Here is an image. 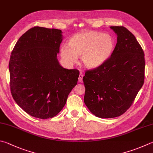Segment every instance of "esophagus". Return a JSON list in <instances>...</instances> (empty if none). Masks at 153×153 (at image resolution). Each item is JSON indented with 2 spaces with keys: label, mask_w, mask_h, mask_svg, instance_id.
I'll return each instance as SVG.
<instances>
[{
  "label": "esophagus",
  "mask_w": 153,
  "mask_h": 153,
  "mask_svg": "<svg viewBox=\"0 0 153 153\" xmlns=\"http://www.w3.org/2000/svg\"><path fill=\"white\" fill-rule=\"evenodd\" d=\"M83 77H84V75H83L82 73L79 74V78H78V81L79 82H82L83 81Z\"/></svg>",
  "instance_id": "esophagus-1"
}]
</instances>
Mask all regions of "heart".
<instances>
[{
    "instance_id": "b5f03b06",
    "label": "heart",
    "mask_w": 153,
    "mask_h": 153,
    "mask_svg": "<svg viewBox=\"0 0 153 153\" xmlns=\"http://www.w3.org/2000/svg\"><path fill=\"white\" fill-rule=\"evenodd\" d=\"M115 42L112 36L97 31H82L72 37L69 46L61 48L62 59L69 65L77 62L82 56V62L88 68H96L109 59L114 50Z\"/></svg>"
}]
</instances>
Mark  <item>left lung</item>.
<instances>
[{
    "label": "left lung",
    "mask_w": 153,
    "mask_h": 153,
    "mask_svg": "<svg viewBox=\"0 0 153 153\" xmlns=\"http://www.w3.org/2000/svg\"><path fill=\"white\" fill-rule=\"evenodd\" d=\"M110 28L118 36L112 55L99 67L85 71L83 77L85 104L101 118L126 112L144 79V53L134 35L123 26Z\"/></svg>",
    "instance_id": "obj_1"
}]
</instances>
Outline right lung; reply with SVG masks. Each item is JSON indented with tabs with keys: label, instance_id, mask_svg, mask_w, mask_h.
I'll list each match as a JSON object with an SVG mask.
<instances>
[{
	"label": "right lung",
	"instance_id": "obj_1",
	"mask_svg": "<svg viewBox=\"0 0 153 153\" xmlns=\"http://www.w3.org/2000/svg\"><path fill=\"white\" fill-rule=\"evenodd\" d=\"M62 30L35 27L19 39L9 68L11 94L16 103L35 118L48 119L63 109L79 71L62 67L57 59Z\"/></svg>",
	"mask_w": 153,
	"mask_h": 153
}]
</instances>
